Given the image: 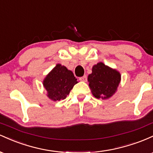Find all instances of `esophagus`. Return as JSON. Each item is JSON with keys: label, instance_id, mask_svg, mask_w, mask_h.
Listing matches in <instances>:
<instances>
[{"label": "esophagus", "instance_id": "obj_1", "mask_svg": "<svg viewBox=\"0 0 153 153\" xmlns=\"http://www.w3.org/2000/svg\"><path fill=\"white\" fill-rule=\"evenodd\" d=\"M80 80H81L82 82H85L87 80V76L86 75H84V76L81 77V78H80Z\"/></svg>", "mask_w": 153, "mask_h": 153}]
</instances>
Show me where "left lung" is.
I'll return each mask as SVG.
<instances>
[{"mask_svg":"<svg viewBox=\"0 0 153 153\" xmlns=\"http://www.w3.org/2000/svg\"><path fill=\"white\" fill-rule=\"evenodd\" d=\"M91 93L96 99H108L117 92L121 81V74L116 69L100 62L94 65L88 76Z\"/></svg>","mask_w":153,"mask_h":153,"instance_id":"1","label":"left lung"}]
</instances>
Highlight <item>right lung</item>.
<instances>
[{
	"label": "right lung",
	"mask_w": 153,
	"mask_h": 153,
	"mask_svg": "<svg viewBox=\"0 0 153 153\" xmlns=\"http://www.w3.org/2000/svg\"><path fill=\"white\" fill-rule=\"evenodd\" d=\"M78 82L73 72L58 63L44 79L43 86L47 91V97L57 101L65 99Z\"/></svg>",
	"instance_id": "add662e5"
}]
</instances>
